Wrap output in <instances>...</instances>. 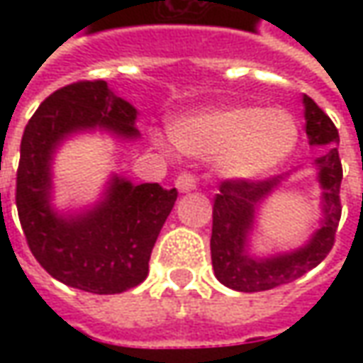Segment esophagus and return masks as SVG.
<instances>
[{
    "instance_id": "obj_1",
    "label": "esophagus",
    "mask_w": 363,
    "mask_h": 363,
    "mask_svg": "<svg viewBox=\"0 0 363 363\" xmlns=\"http://www.w3.org/2000/svg\"><path fill=\"white\" fill-rule=\"evenodd\" d=\"M175 188L179 189L182 194H186V191H191V189H196V175L188 174V172L179 174V175H177V179H175Z\"/></svg>"
}]
</instances>
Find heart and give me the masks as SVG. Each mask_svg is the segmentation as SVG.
<instances>
[{
	"label": "heart",
	"instance_id": "b5f03b06",
	"mask_svg": "<svg viewBox=\"0 0 363 363\" xmlns=\"http://www.w3.org/2000/svg\"><path fill=\"white\" fill-rule=\"evenodd\" d=\"M174 139L188 155L216 157L224 177L252 182L272 174L293 155L299 125L285 108L238 105L177 121ZM157 143L163 145L160 139Z\"/></svg>",
	"mask_w": 363,
	"mask_h": 363
}]
</instances>
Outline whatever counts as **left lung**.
<instances>
[{"label":"left lung","instance_id":"obj_1","mask_svg":"<svg viewBox=\"0 0 363 363\" xmlns=\"http://www.w3.org/2000/svg\"><path fill=\"white\" fill-rule=\"evenodd\" d=\"M303 105L309 145L325 149V153L313 163L317 182L321 186V226L315 230L309 242L293 252L267 258L252 257L248 252V234L255 226L258 206L285 182L286 175H274L257 182H222L220 194L214 198L210 250L216 279L234 291L258 293L286 285L315 269L328 257L335 242V230L342 218L340 186L343 172L337 153L340 133L311 96L305 94Z\"/></svg>","mask_w":363,"mask_h":363}]
</instances>
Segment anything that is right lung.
Listing matches in <instances>:
<instances>
[{
  "instance_id": "add662e5",
  "label": "right lung",
  "mask_w": 363,
  "mask_h": 363,
  "mask_svg": "<svg viewBox=\"0 0 363 363\" xmlns=\"http://www.w3.org/2000/svg\"><path fill=\"white\" fill-rule=\"evenodd\" d=\"M137 108L105 80H80L52 92L21 137L16 206L35 260L60 283L94 295H115L143 283L149 258L177 189L113 175L103 200L78 214L52 203V157L66 137L105 129L137 139Z\"/></svg>"
}]
</instances>
